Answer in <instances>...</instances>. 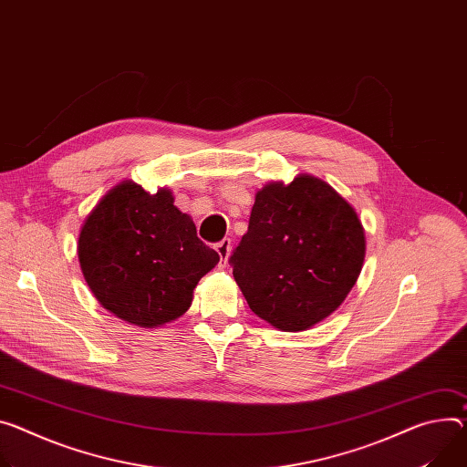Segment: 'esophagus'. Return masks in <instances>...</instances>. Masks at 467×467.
<instances>
[{
    "label": "esophagus",
    "instance_id": "34e87169",
    "mask_svg": "<svg viewBox=\"0 0 467 467\" xmlns=\"http://www.w3.org/2000/svg\"><path fill=\"white\" fill-rule=\"evenodd\" d=\"M216 251H218V255L222 257V263H223V268H225L227 259L231 255V238H223L220 244H216Z\"/></svg>",
    "mask_w": 467,
    "mask_h": 467
}]
</instances>
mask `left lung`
<instances>
[{
  "mask_svg": "<svg viewBox=\"0 0 467 467\" xmlns=\"http://www.w3.org/2000/svg\"><path fill=\"white\" fill-rule=\"evenodd\" d=\"M363 261L358 212L313 175L265 184L231 257L249 309L281 331L311 329L337 311Z\"/></svg>",
  "mask_w": 467,
  "mask_h": 467,
  "instance_id": "left-lung-1",
  "label": "left lung"
}]
</instances>
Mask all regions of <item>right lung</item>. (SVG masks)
I'll list each match as a JSON object with an SVG mask.
<instances>
[{
	"mask_svg": "<svg viewBox=\"0 0 467 467\" xmlns=\"http://www.w3.org/2000/svg\"><path fill=\"white\" fill-rule=\"evenodd\" d=\"M173 202L171 190L149 193L122 181L97 202L78 236L79 266L99 304L140 327L182 317L199 279L220 263Z\"/></svg>",
	"mask_w": 467,
	"mask_h": 467,
	"instance_id": "right-lung-1",
	"label": "right lung"
}]
</instances>
